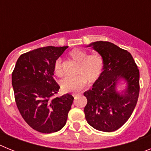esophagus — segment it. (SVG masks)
<instances>
[{
	"instance_id": "34e87169",
	"label": "esophagus",
	"mask_w": 151,
	"mask_h": 151,
	"mask_svg": "<svg viewBox=\"0 0 151 151\" xmlns=\"http://www.w3.org/2000/svg\"><path fill=\"white\" fill-rule=\"evenodd\" d=\"M73 97H76V96H77V94H73Z\"/></svg>"
}]
</instances>
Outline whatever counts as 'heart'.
Listing matches in <instances>:
<instances>
[{
    "label": "heart",
    "instance_id": "b5f03b06",
    "mask_svg": "<svg viewBox=\"0 0 151 151\" xmlns=\"http://www.w3.org/2000/svg\"><path fill=\"white\" fill-rule=\"evenodd\" d=\"M69 57L77 63L75 69V76L66 77L61 82L63 91L76 93L83 88L87 81L88 83L95 82L101 76L104 68V60L100 54L88 55L85 50L73 49L68 54ZM54 73L57 76H63L62 61L57 59L54 63Z\"/></svg>",
    "mask_w": 151,
    "mask_h": 151
}]
</instances>
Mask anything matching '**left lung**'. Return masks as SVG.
I'll return each instance as SVG.
<instances>
[{"label": "left lung", "instance_id": "1", "mask_svg": "<svg viewBox=\"0 0 151 151\" xmlns=\"http://www.w3.org/2000/svg\"><path fill=\"white\" fill-rule=\"evenodd\" d=\"M91 47L101 54L104 68L91 90L84 93L88 123L97 130L111 132L117 130L131 116L139 95V69L132 54L109 41H95ZM121 79L127 82L125 91L119 92L116 85Z\"/></svg>", "mask_w": 151, "mask_h": 151}]
</instances>
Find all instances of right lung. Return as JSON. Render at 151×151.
<instances>
[{"label": "right lung", "instance_id": "add662e5", "mask_svg": "<svg viewBox=\"0 0 151 151\" xmlns=\"http://www.w3.org/2000/svg\"><path fill=\"white\" fill-rule=\"evenodd\" d=\"M68 46H47L22 54L12 73L15 101L26 123L41 133L58 132L67 120L74 97H55L60 85L54 78V63Z\"/></svg>", "mask_w": 151, "mask_h": 151}]
</instances>
